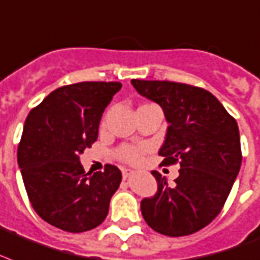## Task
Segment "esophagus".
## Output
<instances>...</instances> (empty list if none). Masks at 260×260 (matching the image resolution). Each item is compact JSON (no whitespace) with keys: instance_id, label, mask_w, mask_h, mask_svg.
I'll return each instance as SVG.
<instances>
[{"instance_id":"34e87169","label":"esophagus","mask_w":260,"mask_h":260,"mask_svg":"<svg viewBox=\"0 0 260 260\" xmlns=\"http://www.w3.org/2000/svg\"><path fill=\"white\" fill-rule=\"evenodd\" d=\"M134 174V172L129 169H124L122 170V177H124V180H126V178H129L131 176Z\"/></svg>"}]
</instances>
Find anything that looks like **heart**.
<instances>
[{"mask_svg": "<svg viewBox=\"0 0 260 260\" xmlns=\"http://www.w3.org/2000/svg\"><path fill=\"white\" fill-rule=\"evenodd\" d=\"M146 106H152L151 104H144L142 105L140 108H146ZM116 156L122 162H126V164H139L140 162V158H142V151L136 147H132V146H122L117 150Z\"/></svg>", "mask_w": 260, "mask_h": 260, "instance_id": "1", "label": "heart"}]
</instances>
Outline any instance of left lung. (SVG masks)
Returning a JSON list of instances; mask_svg holds the SVG:
<instances>
[{"instance_id": "obj_1", "label": "left lung", "mask_w": 260, "mask_h": 260, "mask_svg": "<svg viewBox=\"0 0 260 260\" xmlns=\"http://www.w3.org/2000/svg\"><path fill=\"white\" fill-rule=\"evenodd\" d=\"M131 83L161 106L169 122L161 165H180L170 185L161 173L151 172L158 192L140 203L144 221L161 235H192L221 213L239 174L243 155L237 122L201 87L168 80Z\"/></svg>"}]
</instances>
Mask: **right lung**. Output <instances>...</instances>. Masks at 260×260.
Masks as SVG:
<instances>
[{
    "label": "right lung",
    "instance_id": "obj_1",
    "mask_svg": "<svg viewBox=\"0 0 260 260\" xmlns=\"http://www.w3.org/2000/svg\"><path fill=\"white\" fill-rule=\"evenodd\" d=\"M121 88L118 82H82L59 87L25 118L17 147L31 206L43 221L71 233L104 222L121 172L105 165L86 173L79 155L98 139L105 108Z\"/></svg>",
    "mask_w": 260,
    "mask_h": 260
}]
</instances>
